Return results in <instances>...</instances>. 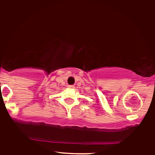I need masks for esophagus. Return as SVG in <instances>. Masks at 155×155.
Wrapping results in <instances>:
<instances>
[{
	"instance_id": "obj_1",
	"label": "esophagus",
	"mask_w": 155,
	"mask_h": 155,
	"mask_svg": "<svg viewBox=\"0 0 155 155\" xmlns=\"http://www.w3.org/2000/svg\"><path fill=\"white\" fill-rule=\"evenodd\" d=\"M69 89H74V85H68V87Z\"/></svg>"
}]
</instances>
